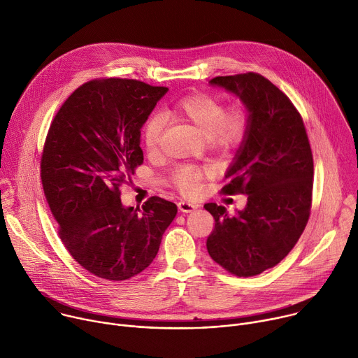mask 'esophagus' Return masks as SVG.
Segmentation results:
<instances>
[{"label": "esophagus", "mask_w": 358, "mask_h": 358, "mask_svg": "<svg viewBox=\"0 0 358 358\" xmlns=\"http://www.w3.org/2000/svg\"><path fill=\"white\" fill-rule=\"evenodd\" d=\"M196 208H199V206L198 203H195V202H187V201H181V202H178V210L181 211V213H192V211H195Z\"/></svg>", "instance_id": "34e87169"}]
</instances>
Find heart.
Returning a JSON list of instances; mask_svg holds the SVG:
<instances>
[{"instance_id": "obj_1", "label": "heart", "mask_w": 358, "mask_h": 358, "mask_svg": "<svg viewBox=\"0 0 358 358\" xmlns=\"http://www.w3.org/2000/svg\"><path fill=\"white\" fill-rule=\"evenodd\" d=\"M171 113L189 123L214 147L232 148L242 143L249 130V115L242 105L225 110L222 101L210 94H192L181 99ZM164 130V119L159 115L147 120L143 131V144L148 155L160 150ZM203 171L195 166H180L173 173V184L187 195H195L201 188Z\"/></svg>"}]
</instances>
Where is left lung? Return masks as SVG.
Instances as JSON below:
<instances>
[{
    "instance_id": "1",
    "label": "left lung",
    "mask_w": 358,
    "mask_h": 358,
    "mask_svg": "<svg viewBox=\"0 0 358 358\" xmlns=\"http://www.w3.org/2000/svg\"><path fill=\"white\" fill-rule=\"evenodd\" d=\"M238 96L249 130L225 173V194L248 195L235 215L210 202L215 220L210 257L236 276H255L278 265L299 241L312 207L313 156L303 120L289 97L258 73L210 80Z\"/></svg>"
}]
</instances>
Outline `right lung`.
<instances>
[{
	"label": "right lung",
	"mask_w": 358,
	"mask_h": 358,
	"mask_svg": "<svg viewBox=\"0 0 358 358\" xmlns=\"http://www.w3.org/2000/svg\"><path fill=\"white\" fill-rule=\"evenodd\" d=\"M169 92L134 79L78 87L49 127L41 180L59 238L87 272L126 280L144 271L177 215L174 202L151 196L124 207L120 187L143 163L141 127Z\"/></svg>",
	"instance_id": "obj_1"
}]
</instances>
